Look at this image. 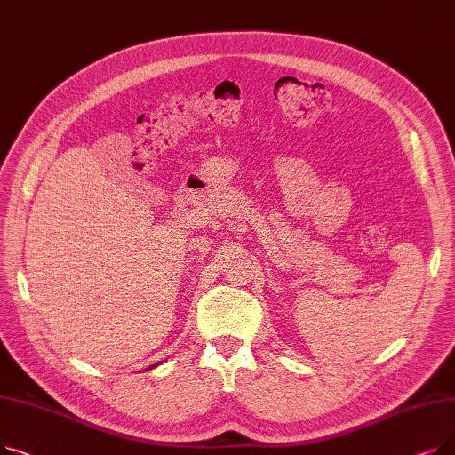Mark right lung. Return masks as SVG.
Segmentation results:
<instances>
[{
    "mask_svg": "<svg viewBox=\"0 0 455 455\" xmlns=\"http://www.w3.org/2000/svg\"><path fill=\"white\" fill-rule=\"evenodd\" d=\"M156 365H158V363H156ZM156 365H151V367H148V371H149V369H153V367H156Z\"/></svg>",
    "mask_w": 455,
    "mask_h": 455,
    "instance_id": "right-lung-1",
    "label": "right lung"
}]
</instances>
